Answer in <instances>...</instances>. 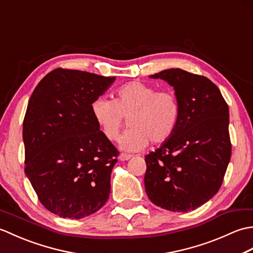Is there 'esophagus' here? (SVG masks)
Segmentation results:
<instances>
[{"label": "esophagus", "mask_w": 253, "mask_h": 253, "mask_svg": "<svg viewBox=\"0 0 253 253\" xmlns=\"http://www.w3.org/2000/svg\"><path fill=\"white\" fill-rule=\"evenodd\" d=\"M130 158H131V155L127 154V153H122L120 157H118V159H120L121 161H127V160H129Z\"/></svg>", "instance_id": "1"}]
</instances>
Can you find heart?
<instances>
[{
    "label": "heart",
    "mask_w": 253,
    "mask_h": 253,
    "mask_svg": "<svg viewBox=\"0 0 253 253\" xmlns=\"http://www.w3.org/2000/svg\"><path fill=\"white\" fill-rule=\"evenodd\" d=\"M91 113L101 132L111 141L118 138L124 118H129L130 129L121 138V148L139 151L150 141L161 144L171 138L179 125L181 106L173 91H155L152 85L133 80L116 90L114 102L95 99Z\"/></svg>",
    "instance_id": "obj_1"
}]
</instances>
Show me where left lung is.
Segmentation results:
<instances>
[{"label":"left lung","mask_w":253,"mask_h":253,"mask_svg":"<svg viewBox=\"0 0 253 253\" xmlns=\"http://www.w3.org/2000/svg\"><path fill=\"white\" fill-rule=\"evenodd\" d=\"M174 87L181 106L171 138L144 157V187L151 202L173 212L196 210L216 195L232 155L229 110L209 78L180 68L154 74Z\"/></svg>","instance_id":"left-lung-1"}]
</instances>
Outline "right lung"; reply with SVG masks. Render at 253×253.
Listing matches in <instances>:
<instances>
[{"label":"right lung","instance_id":"1","mask_svg":"<svg viewBox=\"0 0 253 253\" xmlns=\"http://www.w3.org/2000/svg\"><path fill=\"white\" fill-rule=\"evenodd\" d=\"M115 77L56 68L32 92L23 124L25 173L46 210L63 218L99 211L120 152L101 132L91 104Z\"/></svg>","mask_w":253,"mask_h":253}]
</instances>
